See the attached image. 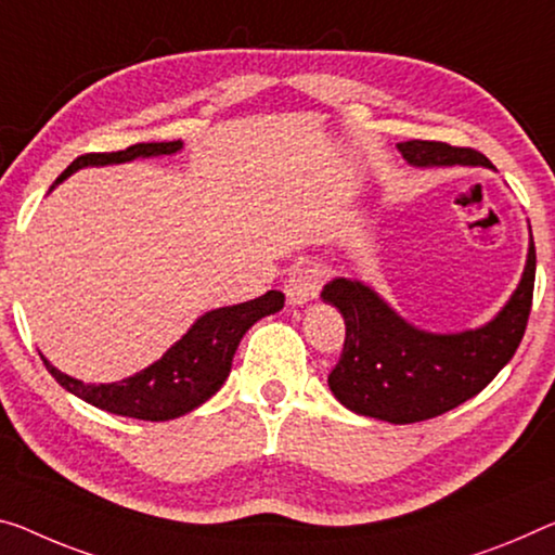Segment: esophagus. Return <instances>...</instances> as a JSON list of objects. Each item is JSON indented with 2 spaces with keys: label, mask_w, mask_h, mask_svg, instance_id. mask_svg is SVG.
Masks as SVG:
<instances>
[{
  "label": "esophagus",
  "mask_w": 555,
  "mask_h": 555,
  "mask_svg": "<svg viewBox=\"0 0 555 555\" xmlns=\"http://www.w3.org/2000/svg\"><path fill=\"white\" fill-rule=\"evenodd\" d=\"M322 280H325V272H322L320 266H314V262H297L285 280L287 302L293 307H302L314 300L322 287Z\"/></svg>",
  "instance_id": "34e87169"
}]
</instances>
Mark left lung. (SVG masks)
Listing matches in <instances>:
<instances>
[{
  "label": "left lung",
  "instance_id": "8db88e82",
  "mask_svg": "<svg viewBox=\"0 0 555 555\" xmlns=\"http://www.w3.org/2000/svg\"><path fill=\"white\" fill-rule=\"evenodd\" d=\"M414 168L483 166L479 151L439 141L397 143ZM533 235L521 283L486 325L464 332H426L406 322L385 297L360 280L335 278L322 287V300L345 318V347L327 385L349 412L389 424L431 420L464 404L504 370L521 345L533 300Z\"/></svg>",
  "mask_w": 555,
  "mask_h": 555
}]
</instances>
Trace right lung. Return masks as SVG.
Wrapping results in <instances>:
<instances>
[{
  "mask_svg": "<svg viewBox=\"0 0 555 555\" xmlns=\"http://www.w3.org/2000/svg\"><path fill=\"white\" fill-rule=\"evenodd\" d=\"M181 149L183 141H164L135 143V146L116 153H87V156L76 158L56 178V183L66 181L79 168L129 164V160L151 156H170V153H178ZM283 305L285 295L278 293V289H270V293L255 297L250 302L218 307V310L201 314L191 330L176 345L168 347V352L160 360L149 364L146 370L135 372L133 377L111 382V385H83L81 379L59 372L44 354H41V360H44L51 377L66 391H72L83 402L104 409V412L143 422L178 420V416L189 414L203 402H208L223 387L230 366H233V354L245 332L258 320L283 310Z\"/></svg>",
  "mask_w": 555,
  "mask_h": 555,
  "instance_id": "right-lung-1",
  "label": "right lung"
}]
</instances>
